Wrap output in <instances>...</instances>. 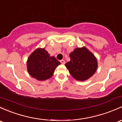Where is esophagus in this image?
I'll use <instances>...</instances> for the list:
<instances>
[{
    "mask_svg": "<svg viewBox=\"0 0 122 122\" xmlns=\"http://www.w3.org/2000/svg\"><path fill=\"white\" fill-rule=\"evenodd\" d=\"M61 61V64H63V65H64V64L65 63V60H63V59L61 60V61Z\"/></svg>",
    "mask_w": 122,
    "mask_h": 122,
    "instance_id": "1",
    "label": "esophagus"
}]
</instances>
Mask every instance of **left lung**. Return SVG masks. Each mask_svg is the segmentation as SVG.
Masks as SVG:
<instances>
[{"label":"left lung","instance_id":"1","mask_svg":"<svg viewBox=\"0 0 122 122\" xmlns=\"http://www.w3.org/2000/svg\"><path fill=\"white\" fill-rule=\"evenodd\" d=\"M69 56L70 61L65 66L76 80H87L95 74L98 67L97 60L86 47L76 48Z\"/></svg>","mask_w":122,"mask_h":122}]
</instances>
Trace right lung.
Returning <instances> with one entry per match:
<instances>
[{"label":"right lung","mask_w":122,"mask_h":122,"mask_svg":"<svg viewBox=\"0 0 122 122\" xmlns=\"http://www.w3.org/2000/svg\"><path fill=\"white\" fill-rule=\"evenodd\" d=\"M59 62L54 56H51L44 48H38L30 55L27 62L30 75L39 81H44L53 76Z\"/></svg>","instance_id":"1"}]
</instances>
